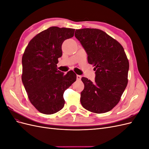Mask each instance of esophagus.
<instances>
[{"mask_svg":"<svg viewBox=\"0 0 149 149\" xmlns=\"http://www.w3.org/2000/svg\"><path fill=\"white\" fill-rule=\"evenodd\" d=\"M76 78H77L78 80H80L81 79V76L77 75V76H76Z\"/></svg>","mask_w":149,"mask_h":149,"instance_id":"34e87169","label":"esophagus"}]
</instances>
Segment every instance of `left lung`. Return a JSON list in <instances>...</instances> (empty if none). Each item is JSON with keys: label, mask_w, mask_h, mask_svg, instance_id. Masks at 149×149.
I'll use <instances>...</instances> for the list:
<instances>
[{"label": "left lung", "mask_w": 149, "mask_h": 149, "mask_svg": "<svg viewBox=\"0 0 149 149\" xmlns=\"http://www.w3.org/2000/svg\"><path fill=\"white\" fill-rule=\"evenodd\" d=\"M74 36L96 71L94 82L81 78L84 88L81 93V103L94 113L107 112L118 104L127 85L129 64L124 49L118 41L99 29L76 30Z\"/></svg>", "instance_id": "8db88e82"}]
</instances>
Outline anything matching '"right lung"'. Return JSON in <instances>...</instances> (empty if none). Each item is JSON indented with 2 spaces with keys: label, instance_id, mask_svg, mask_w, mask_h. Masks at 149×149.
Segmentation results:
<instances>
[{
  "label": "right lung",
  "instance_id": "1",
  "mask_svg": "<svg viewBox=\"0 0 149 149\" xmlns=\"http://www.w3.org/2000/svg\"><path fill=\"white\" fill-rule=\"evenodd\" d=\"M74 29L51 26L30 40L22 56V83L29 100L41 113L52 114L64 107L63 94L76 80L73 71L56 68L61 45Z\"/></svg>",
  "mask_w": 149,
  "mask_h": 149
}]
</instances>
